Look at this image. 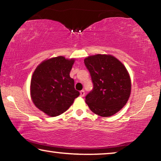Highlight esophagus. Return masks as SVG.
Wrapping results in <instances>:
<instances>
[{
    "mask_svg": "<svg viewBox=\"0 0 161 161\" xmlns=\"http://www.w3.org/2000/svg\"><path fill=\"white\" fill-rule=\"evenodd\" d=\"M80 95L81 97H83V96H85V91H84L83 90L80 91Z\"/></svg>",
    "mask_w": 161,
    "mask_h": 161,
    "instance_id": "obj_1",
    "label": "esophagus"
}]
</instances>
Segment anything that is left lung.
I'll use <instances>...</instances> for the list:
<instances>
[{"mask_svg": "<svg viewBox=\"0 0 161 161\" xmlns=\"http://www.w3.org/2000/svg\"><path fill=\"white\" fill-rule=\"evenodd\" d=\"M93 84L86 103L93 113L103 117L112 116L127 103L131 80L125 65L110 55L89 56L84 60Z\"/></svg>", "mask_w": 161, "mask_h": 161, "instance_id": "left-lung-1", "label": "left lung"}]
</instances>
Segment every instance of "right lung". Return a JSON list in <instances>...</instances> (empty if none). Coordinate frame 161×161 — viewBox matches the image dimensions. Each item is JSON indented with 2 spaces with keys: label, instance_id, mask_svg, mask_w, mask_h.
<instances>
[{
  "label": "right lung",
  "instance_id": "right-lung-1",
  "mask_svg": "<svg viewBox=\"0 0 161 161\" xmlns=\"http://www.w3.org/2000/svg\"><path fill=\"white\" fill-rule=\"evenodd\" d=\"M74 59L63 56L44 60L36 67L31 80V98L39 109L50 117L65 112L80 95L70 72Z\"/></svg>",
  "mask_w": 161,
  "mask_h": 161
}]
</instances>
